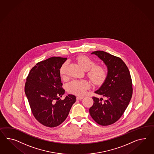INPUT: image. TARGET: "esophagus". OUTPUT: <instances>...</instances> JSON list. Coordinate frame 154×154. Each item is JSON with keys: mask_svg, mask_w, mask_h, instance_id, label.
Masks as SVG:
<instances>
[{"mask_svg": "<svg viewBox=\"0 0 154 154\" xmlns=\"http://www.w3.org/2000/svg\"><path fill=\"white\" fill-rule=\"evenodd\" d=\"M84 98V97L83 96H78L77 97H76V99H78V100H82V99H83Z\"/></svg>", "mask_w": 154, "mask_h": 154, "instance_id": "esophagus-1", "label": "esophagus"}]
</instances>
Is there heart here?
Listing matches in <instances>:
<instances>
[{"label": "heart", "instance_id": "1", "mask_svg": "<svg viewBox=\"0 0 154 154\" xmlns=\"http://www.w3.org/2000/svg\"><path fill=\"white\" fill-rule=\"evenodd\" d=\"M76 61L83 69L88 70V76L93 83L100 84L105 80L107 71L102 66L94 65V62L87 56H79L76 58ZM66 67L67 63H65L60 69V73L63 77L66 76ZM89 87L90 84L87 80H73L69 84L68 90L72 94L82 95Z\"/></svg>", "mask_w": 154, "mask_h": 154}]
</instances>
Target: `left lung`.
Here are the masks:
<instances>
[{
	"label": "left lung",
	"instance_id": "1",
	"mask_svg": "<svg viewBox=\"0 0 154 154\" xmlns=\"http://www.w3.org/2000/svg\"><path fill=\"white\" fill-rule=\"evenodd\" d=\"M91 54L98 56L107 67L106 78L94 93L106 98L93 97L94 104L89 109L92 119L102 126L110 125L121 118L130 102L132 84L126 65L119 57L106 52L96 51Z\"/></svg>",
	"mask_w": 154,
	"mask_h": 154
}]
</instances>
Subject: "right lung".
<instances>
[{
	"instance_id": "obj_1",
	"label": "right lung",
	"mask_w": 154,
	"mask_h": 154,
	"mask_svg": "<svg viewBox=\"0 0 154 154\" xmlns=\"http://www.w3.org/2000/svg\"><path fill=\"white\" fill-rule=\"evenodd\" d=\"M67 58L52 57L32 68L26 79L24 91L35 119L45 126H59L67 118L76 97L65 94L60 69Z\"/></svg>"
}]
</instances>
